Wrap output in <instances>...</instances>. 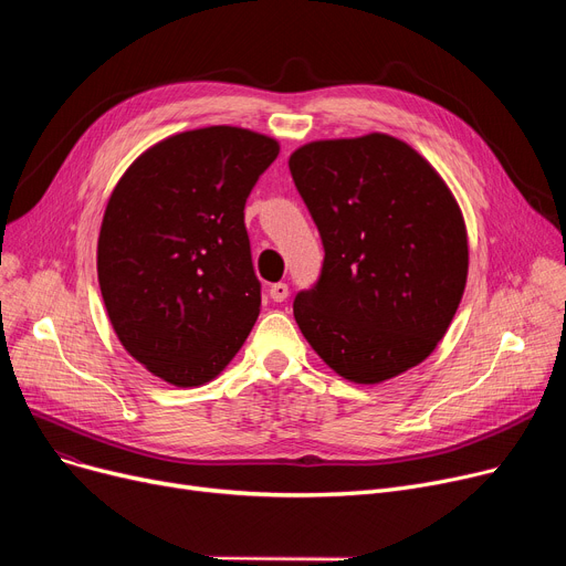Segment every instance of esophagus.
I'll use <instances>...</instances> for the list:
<instances>
[{
    "label": "esophagus",
    "mask_w": 566,
    "mask_h": 566,
    "mask_svg": "<svg viewBox=\"0 0 566 566\" xmlns=\"http://www.w3.org/2000/svg\"><path fill=\"white\" fill-rule=\"evenodd\" d=\"M271 298L275 301V303H284L286 298H289V284H284V282H277V284H271Z\"/></svg>",
    "instance_id": "1"
}]
</instances>
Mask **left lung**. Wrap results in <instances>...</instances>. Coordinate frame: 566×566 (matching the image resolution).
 <instances>
[{
    "label": "left lung",
    "mask_w": 566,
    "mask_h": 566,
    "mask_svg": "<svg viewBox=\"0 0 566 566\" xmlns=\"http://www.w3.org/2000/svg\"><path fill=\"white\" fill-rule=\"evenodd\" d=\"M289 169L325 252L318 280L293 301L305 339L353 382L420 365L448 333L468 277L450 188L415 148L380 133L305 144Z\"/></svg>",
    "instance_id": "obj_1"
}]
</instances>
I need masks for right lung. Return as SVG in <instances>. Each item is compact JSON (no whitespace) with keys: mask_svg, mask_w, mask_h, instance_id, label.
Segmentation results:
<instances>
[{"mask_svg":"<svg viewBox=\"0 0 566 566\" xmlns=\"http://www.w3.org/2000/svg\"><path fill=\"white\" fill-rule=\"evenodd\" d=\"M277 154L245 128L188 130L142 154L107 201L98 282L112 328L178 388L216 378L259 316L243 211Z\"/></svg>","mask_w":566,"mask_h":566,"instance_id":"1","label":"right lung"}]
</instances>
